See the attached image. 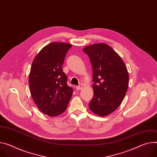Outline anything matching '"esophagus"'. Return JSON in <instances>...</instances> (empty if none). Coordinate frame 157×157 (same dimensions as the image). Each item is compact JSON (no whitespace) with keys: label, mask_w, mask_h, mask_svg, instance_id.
<instances>
[{"label":"esophagus","mask_w":157,"mask_h":157,"mask_svg":"<svg viewBox=\"0 0 157 157\" xmlns=\"http://www.w3.org/2000/svg\"><path fill=\"white\" fill-rule=\"evenodd\" d=\"M82 88H83V86L82 84H81V85H79V86H76V90H81L82 89Z\"/></svg>","instance_id":"1"}]
</instances>
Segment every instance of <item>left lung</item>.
<instances>
[{"label": "left lung", "instance_id": "1", "mask_svg": "<svg viewBox=\"0 0 157 157\" xmlns=\"http://www.w3.org/2000/svg\"><path fill=\"white\" fill-rule=\"evenodd\" d=\"M82 51L88 54L93 67L94 95L90 109L106 117L121 105L128 87V70L121 57L106 44H95Z\"/></svg>", "mask_w": 157, "mask_h": 157}]
</instances>
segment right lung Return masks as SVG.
Masks as SVG:
<instances>
[{"mask_svg": "<svg viewBox=\"0 0 157 157\" xmlns=\"http://www.w3.org/2000/svg\"><path fill=\"white\" fill-rule=\"evenodd\" d=\"M72 45L53 42L42 48L33 62L29 84L33 100L45 115L56 117L67 108L73 90L67 84L62 68Z\"/></svg>", "mask_w": 157, "mask_h": 157, "instance_id": "add662e5", "label": "right lung"}]
</instances>
